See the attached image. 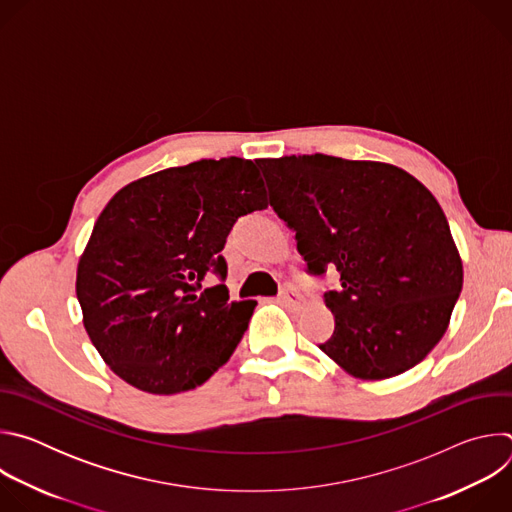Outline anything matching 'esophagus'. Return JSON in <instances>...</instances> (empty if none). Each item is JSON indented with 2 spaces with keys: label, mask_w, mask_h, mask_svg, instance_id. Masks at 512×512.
<instances>
[{
  "label": "esophagus",
  "mask_w": 512,
  "mask_h": 512,
  "mask_svg": "<svg viewBox=\"0 0 512 512\" xmlns=\"http://www.w3.org/2000/svg\"><path fill=\"white\" fill-rule=\"evenodd\" d=\"M277 302L289 308H298L302 304V294L294 287V285H283V289L279 291Z\"/></svg>",
  "instance_id": "1"
}]
</instances>
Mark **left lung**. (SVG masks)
<instances>
[{"instance_id": "8db88e82", "label": "left lung", "mask_w": 512, "mask_h": 512, "mask_svg": "<svg viewBox=\"0 0 512 512\" xmlns=\"http://www.w3.org/2000/svg\"><path fill=\"white\" fill-rule=\"evenodd\" d=\"M257 166L308 273L340 275L324 294L334 332L320 348L364 381L413 369L446 334L464 281L440 202L383 162L314 154Z\"/></svg>"}]
</instances>
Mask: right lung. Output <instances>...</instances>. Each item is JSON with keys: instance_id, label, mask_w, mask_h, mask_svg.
<instances>
[{"instance_id": "obj_1", "label": "right lung", "mask_w": 512, "mask_h": 512, "mask_svg": "<svg viewBox=\"0 0 512 512\" xmlns=\"http://www.w3.org/2000/svg\"><path fill=\"white\" fill-rule=\"evenodd\" d=\"M267 208L251 160H200L139 178L99 214L77 269L85 330L131 387L176 395L223 367L257 306L229 302L208 275L227 277L221 255L237 218Z\"/></svg>"}]
</instances>
